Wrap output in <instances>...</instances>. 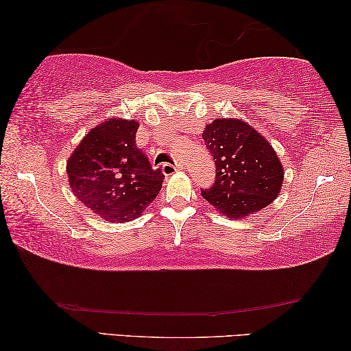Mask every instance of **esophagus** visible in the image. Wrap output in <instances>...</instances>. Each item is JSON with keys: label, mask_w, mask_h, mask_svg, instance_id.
<instances>
[{"label": "esophagus", "mask_w": 351, "mask_h": 351, "mask_svg": "<svg viewBox=\"0 0 351 351\" xmlns=\"http://www.w3.org/2000/svg\"><path fill=\"white\" fill-rule=\"evenodd\" d=\"M182 169H185V166H183V163H176V165L163 163V166H162V171H163L165 176H169L174 171H182Z\"/></svg>", "instance_id": "1"}]
</instances>
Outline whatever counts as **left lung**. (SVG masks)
<instances>
[{
  "mask_svg": "<svg viewBox=\"0 0 351 351\" xmlns=\"http://www.w3.org/2000/svg\"><path fill=\"white\" fill-rule=\"evenodd\" d=\"M202 138L217 171L202 197L223 216L241 219L278 196L283 168L271 143L249 124L234 118L215 119L205 125Z\"/></svg>",
  "mask_w": 351,
  "mask_h": 351,
  "instance_id": "8db88e82",
  "label": "left lung"
}]
</instances>
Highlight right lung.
<instances>
[{
	"mask_svg": "<svg viewBox=\"0 0 351 351\" xmlns=\"http://www.w3.org/2000/svg\"><path fill=\"white\" fill-rule=\"evenodd\" d=\"M138 123L113 118L91 129L66 162L76 197L108 222H129L157 197L163 172L136 146Z\"/></svg>",
	"mask_w": 351,
	"mask_h": 351,
	"instance_id": "add662e5",
	"label": "right lung"
}]
</instances>
